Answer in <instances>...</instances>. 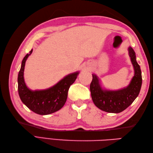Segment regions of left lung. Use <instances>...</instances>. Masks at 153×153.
Masks as SVG:
<instances>
[{
	"label": "left lung",
	"mask_w": 153,
	"mask_h": 153,
	"mask_svg": "<svg viewBox=\"0 0 153 153\" xmlns=\"http://www.w3.org/2000/svg\"><path fill=\"white\" fill-rule=\"evenodd\" d=\"M128 52L134 68V76L127 87L116 91L104 89L100 85L99 77L95 74H93V79L90 85L92 100L95 106L102 111L110 113L123 111L131 105L140 92L142 85L140 66L136 61L135 53L131 47L128 48Z\"/></svg>",
	"instance_id": "left-lung-1"
}]
</instances>
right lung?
<instances>
[{"instance_id": "1", "label": "right lung", "mask_w": 153, "mask_h": 153, "mask_svg": "<svg viewBox=\"0 0 153 153\" xmlns=\"http://www.w3.org/2000/svg\"><path fill=\"white\" fill-rule=\"evenodd\" d=\"M32 52L33 49L25 55L22 62L18 77L19 96L22 102L35 113L40 115L50 114L62 108L66 101L70 87L76 81L79 72L76 71L67 75L48 89L32 91L27 87L24 77L25 62Z\"/></svg>"}]
</instances>
